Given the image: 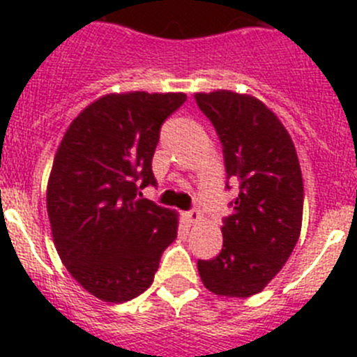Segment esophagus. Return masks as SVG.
<instances>
[{"mask_svg": "<svg viewBox=\"0 0 357 357\" xmlns=\"http://www.w3.org/2000/svg\"><path fill=\"white\" fill-rule=\"evenodd\" d=\"M183 220H185L188 226H194V224H197L199 220H201V213H199L197 210L186 211V213H183Z\"/></svg>", "mask_w": 357, "mask_h": 357, "instance_id": "esophagus-1", "label": "esophagus"}]
</instances>
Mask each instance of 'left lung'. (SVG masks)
I'll list each match as a JSON object with an SVG mask.
<instances>
[{"instance_id":"obj_1","label":"left lung","mask_w":357,"mask_h":357,"mask_svg":"<svg viewBox=\"0 0 357 357\" xmlns=\"http://www.w3.org/2000/svg\"><path fill=\"white\" fill-rule=\"evenodd\" d=\"M195 102L222 144L227 178L238 181L224 218L222 250L199 259L202 284L215 295H256L288 261L303 226L304 185L290 133L265 102L231 91L199 92Z\"/></svg>"}]
</instances>
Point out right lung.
Instances as JSON below:
<instances>
[{
  "mask_svg": "<svg viewBox=\"0 0 357 357\" xmlns=\"http://www.w3.org/2000/svg\"><path fill=\"white\" fill-rule=\"evenodd\" d=\"M185 101L183 92L102 96L56 149L46 194L54 247L69 274L105 303L144 294L178 236V213L137 194L156 185L160 128Z\"/></svg>",
  "mask_w": 357,
  "mask_h": 357,
  "instance_id": "obj_1",
  "label": "right lung"
}]
</instances>
